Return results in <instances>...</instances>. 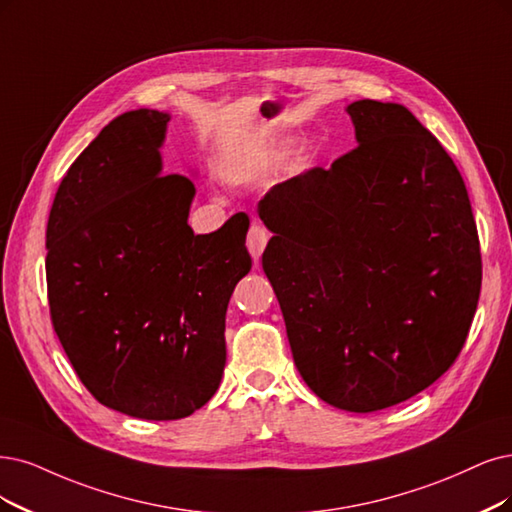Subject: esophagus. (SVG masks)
<instances>
[{"label": "esophagus", "mask_w": 512, "mask_h": 512, "mask_svg": "<svg viewBox=\"0 0 512 512\" xmlns=\"http://www.w3.org/2000/svg\"><path fill=\"white\" fill-rule=\"evenodd\" d=\"M270 240V234L263 225L259 223H253L251 230H249V236H246V246H249V253L253 255V259L257 261L263 253V249H266V244Z\"/></svg>", "instance_id": "esophagus-1"}]
</instances>
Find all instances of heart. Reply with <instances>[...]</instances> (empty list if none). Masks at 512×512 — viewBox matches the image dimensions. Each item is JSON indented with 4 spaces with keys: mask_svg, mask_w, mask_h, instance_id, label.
Instances as JSON below:
<instances>
[{
    "mask_svg": "<svg viewBox=\"0 0 512 512\" xmlns=\"http://www.w3.org/2000/svg\"><path fill=\"white\" fill-rule=\"evenodd\" d=\"M278 156H280L278 151H270V154H266L263 158L249 160L246 164H240V166L232 168L230 170V181H234V183H249V181L261 179L272 168V164L278 160Z\"/></svg>",
    "mask_w": 512,
    "mask_h": 512,
    "instance_id": "obj_1",
    "label": "heart"
}]
</instances>
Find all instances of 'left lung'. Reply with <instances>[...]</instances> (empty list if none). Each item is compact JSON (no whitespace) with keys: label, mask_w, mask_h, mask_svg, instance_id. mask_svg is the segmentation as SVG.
<instances>
[{"label":"left lung","mask_w":512,"mask_h":512,"mask_svg":"<svg viewBox=\"0 0 512 512\" xmlns=\"http://www.w3.org/2000/svg\"><path fill=\"white\" fill-rule=\"evenodd\" d=\"M356 143L274 185L263 272L297 371L325 403L369 413L456 361L481 293L477 223L458 166L399 103L354 101Z\"/></svg>","instance_id":"1"}]
</instances>
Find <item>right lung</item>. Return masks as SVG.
<instances>
[{
    "instance_id": "right-lung-1",
    "label": "right lung",
    "mask_w": 512,
    "mask_h": 512,
    "mask_svg": "<svg viewBox=\"0 0 512 512\" xmlns=\"http://www.w3.org/2000/svg\"><path fill=\"white\" fill-rule=\"evenodd\" d=\"M168 113L111 120L63 177L46 227L52 327L88 392L141 420H181L213 399L225 312L251 270L249 217L187 225L196 187L162 175Z\"/></svg>"
}]
</instances>
